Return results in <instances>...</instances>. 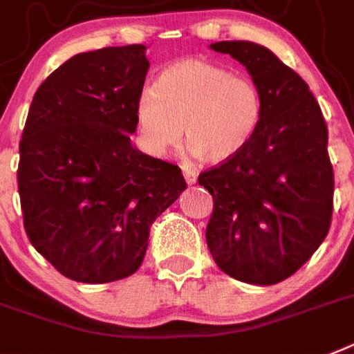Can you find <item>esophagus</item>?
I'll use <instances>...</instances> for the list:
<instances>
[{
    "label": "esophagus",
    "mask_w": 354,
    "mask_h": 354,
    "mask_svg": "<svg viewBox=\"0 0 354 354\" xmlns=\"http://www.w3.org/2000/svg\"><path fill=\"white\" fill-rule=\"evenodd\" d=\"M183 174H184V179H186V183H188V184L197 183V174H195L194 170H188V168H184Z\"/></svg>",
    "instance_id": "esophagus-1"
}]
</instances>
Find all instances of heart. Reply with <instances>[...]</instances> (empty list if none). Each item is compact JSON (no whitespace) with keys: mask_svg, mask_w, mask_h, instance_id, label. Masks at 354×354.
Instances as JSON below:
<instances>
[{"mask_svg":"<svg viewBox=\"0 0 354 354\" xmlns=\"http://www.w3.org/2000/svg\"><path fill=\"white\" fill-rule=\"evenodd\" d=\"M262 95L248 77L224 66L189 57L160 72L157 84L139 92L136 121L151 156H165L183 137L206 162L236 157L255 137Z\"/></svg>","mask_w":354,"mask_h":354,"instance_id":"b5f03b06","label":"heart"}]
</instances>
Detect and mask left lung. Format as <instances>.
<instances>
[{
    "label": "left lung",
    "instance_id": "left-lung-1",
    "mask_svg": "<svg viewBox=\"0 0 354 354\" xmlns=\"http://www.w3.org/2000/svg\"><path fill=\"white\" fill-rule=\"evenodd\" d=\"M209 48L246 66L262 119L239 156L198 175L213 195L206 242L226 275L277 284L311 259L331 226L328 124L306 81L266 46L218 41Z\"/></svg>",
    "mask_w": 354,
    "mask_h": 354
}]
</instances>
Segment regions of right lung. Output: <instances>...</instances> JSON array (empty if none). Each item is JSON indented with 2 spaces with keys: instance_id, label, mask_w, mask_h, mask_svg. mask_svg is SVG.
Returning a JSON list of instances; mask_svg holds the SVG:
<instances>
[{
  "instance_id": "right-lung-1",
  "label": "right lung",
  "mask_w": 354,
  "mask_h": 354,
  "mask_svg": "<svg viewBox=\"0 0 354 354\" xmlns=\"http://www.w3.org/2000/svg\"><path fill=\"white\" fill-rule=\"evenodd\" d=\"M145 45L65 61L34 93L17 188L32 246L66 279L106 284L136 273L151 223L186 189L180 168L131 145Z\"/></svg>"
}]
</instances>
